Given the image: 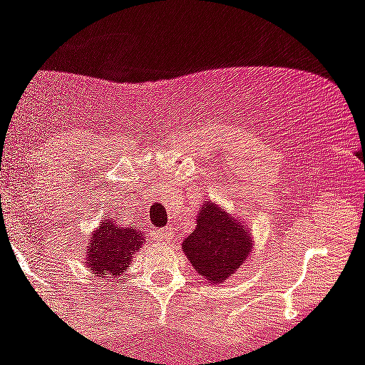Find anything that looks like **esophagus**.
I'll return each mask as SVG.
<instances>
[{
  "label": "esophagus",
  "mask_w": 365,
  "mask_h": 365,
  "mask_svg": "<svg viewBox=\"0 0 365 365\" xmlns=\"http://www.w3.org/2000/svg\"><path fill=\"white\" fill-rule=\"evenodd\" d=\"M173 229H172V225H166V227H163L161 231H158V240L159 242H170L172 240V235H173Z\"/></svg>",
  "instance_id": "1"
}]
</instances>
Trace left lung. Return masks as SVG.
Instances as JSON below:
<instances>
[{"label": "left lung", "mask_w": 365, "mask_h": 365, "mask_svg": "<svg viewBox=\"0 0 365 365\" xmlns=\"http://www.w3.org/2000/svg\"><path fill=\"white\" fill-rule=\"evenodd\" d=\"M182 251L199 276L217 284L247 262L252 237L244 222L206 200L197 217L195 231L182 240Z\"/></svg>", "instance_id": "8db88e82"}]
</instances>
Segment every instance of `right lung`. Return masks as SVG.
<instances>
[{
  "instance_id": "add662e5",
  "label": "right lung",
  "mask_w": 365,
  "mask_h": 365,
  "mask_svg": "<svg viewBox=\"0 0 365 365\" xmlns=\"http://www.w3.org/2000/svg\"><path fill=\"white\" fill-rule=\"evenodd\" d=\"M143 244V232L114 225L107 218L91 235L86 256L88 269L100 277H118L125 272L128 263L133 262V255Z\"/></svg>"
}]
</instances>
